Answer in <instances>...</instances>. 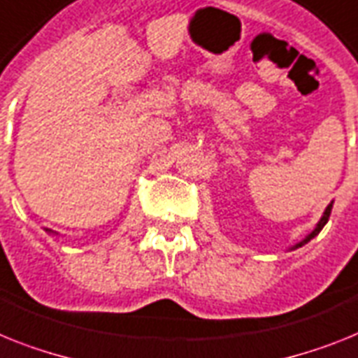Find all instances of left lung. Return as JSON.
Wrapping results in <instances>:
<instances>
[{
	"label": "left lung",
	"instance_id": "obj_1",
	"mask_svg": "<svg viewBox=\"0 0 358 358\" xmlns=\"http://www.w3.org/2000/svg\"><path fill=\"white\" fill-rule=\"evenodd\" d=\"M331 208H333V201H331V203H329V205L326 206V210H324V214H322V217H320V221H318V223H317V227H315V229H313L311 232H309V234H307L306 238L302 239V241H298V243H294V245H292V247H289V250H296L298 247H303V245L309 243V241H311V239L315 238V236L320 234V230L324 229V227H326L327 220H329V215H331Z\"/></svg>",
	"mask_w": 358,
	"mask_h": 358
}]
</instances>
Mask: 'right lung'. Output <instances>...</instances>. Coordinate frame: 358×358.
Segmentation results:
<instances>
[{
    "label": "right lung",
    "mask_w": 358,
    "mask_h": 358,
    "mask_svg": "<svg viewBox=\"0 0 358 358\" xmlns=\"http://www.w3.org/2000/svg\"><path fill=\"white\" fill-rule=\"evenodd\" d=\"M47 234H56V232H55V230H49V229H47Z\"/></svg>",
    "instance_id": "add662e5"
}]
</instances>
